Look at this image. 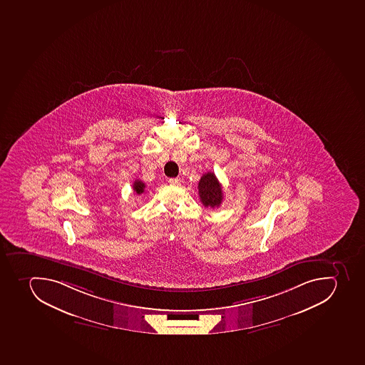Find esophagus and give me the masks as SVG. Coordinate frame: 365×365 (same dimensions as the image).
<instances>
[{
  "label": "esophagus",
  "instance_id": "esophagus-1",
  "mask_svg": "<svg viewBox=\"0 0 365 365\" xmlns=\"http://www.w3.org/2000/svg\"><path fill=\"white\" fill-rule=\"evenodd\" d=\"M169 182L171 185H178L180 184V179L179 178H170Z\"/></svg>",
  "mask_w": 365,
  "mask_h": 365
}]
</instances>
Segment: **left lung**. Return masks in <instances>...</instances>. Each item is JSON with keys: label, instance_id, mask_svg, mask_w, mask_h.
<instances>
[{"label": "left lung", "instance_id": "obj_1", "mask_svg": "<svg viewBox=\"0 0 365 365\" xmlns=\"http://www.w3.org/2000/svg\"><path fill=\"white\" fill-rule=\"evenodd\" d=\"M200 201L207 208H218L223 201L222 185L212 172H208L199 181Z\"/></svg>", "mask_w": 365, "mask_h": 365}]
</instances>
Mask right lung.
I'll return each mask as SVG.
<instances>
[{
    "instance_id": "right-lung-1",
    "label": "right lung",
    "mask_w": 365,
    "mask_h": 365,
    "mask_svg": "<svg viewBox=\"0 0 365 365\" xmlns=\"http://www.w3.org/2000/svg\"><path fill=\"white\" fill-rule=\"evenodd\" d=\"M133 190L136 195H141L145 192V184L141 180H135L133 185Z\"/></svg>"
}]
</instances>
